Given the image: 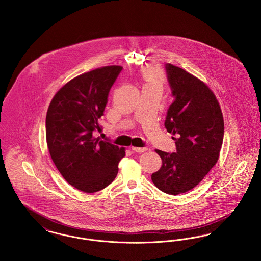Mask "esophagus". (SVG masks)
Segmentation results:
<instances>
[{
  "instance_id": "34e87169",
  "label": "esophagus",
  "mask_w": 261,
  "mask_h": 261,
  "mask_svg": "<svg viewBox=\"0 0 261 261\" xmlns=\"http://www.w3.org/2000/svg\"><path fill=\"white\" fill-rule=\"evenodd\" d=\"M132 149L134 150V151H136V152H144V151H146L147 150V148L145 147V148H138V147H132Z\"/></svg>"
}]
</instances>
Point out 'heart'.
Segmentation results:
<instances>
[{
  "label": "heart",
  "mask_w": 261,
  "mask_h": 261,
  "mask_svg": "<svg viewBox=\"0 0 261 261\" xmlns=\"http://www.w3.org/2000/svg\"><path fill=\"white\" fill-rule=\"evenodd\" d=\"M144 79L146 81V85H159L162 87L164 82V73L162 68L159 66H149L144 73Z\"/></svg>",
  "instance_id": "heart-1"
}]
</instances>
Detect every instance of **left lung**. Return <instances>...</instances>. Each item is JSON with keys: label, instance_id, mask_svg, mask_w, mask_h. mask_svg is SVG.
Listing matches in <instances>:
<instances>
[{"label": "left lung", "instance_id": "obj_1", "mask_svg": "<svg viewBox=\"0 0 261 261\" xmlns=\"http://www.w3.org/2000/svg\"><path fill=\"white\" fill-rule=\"evenodd\" d=\"M165 68L175 99L164 125L177 150L155 149L162 164L151 180L162 192L176 196L197 186L216 164L223 143V114L204 82L171 63Z\"/></svg>", "mask_w": 261, "mask_h": 261}]
</instances>
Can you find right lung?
<instances>
[{"mask_svg": "<svg viewBox=\"0 0 261 261\" xmlns=\"http://www.w3.org/2000/svg\"><path fill=\"white\" fill-rule=\"evenodd\" d=\"M122 66L109 65L78 75L50 100L46 116V140L51 161L71 186L96 193L109 186L118 172L125 148L99 137V120Z\"/></svg>", "mask_w": 261, "mask_h": 261, "instance_id": "obj_1", "label": "right lung"}]
</instances>
